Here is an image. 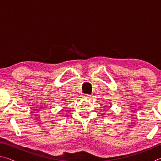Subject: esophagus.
I'll list each match as a JSON object with an SVG mask.
<instances>
[{
	"label": "esophagus",
	"instance_id": "esophagus-1",
	"mask_svg": "<svg viewBox=\"0 0 161 161\" xmlns=\"http://www.w3.org/2000/svg\"><path fill=\"white\" fill-rule=\"evenodd\" d=\"M83 97L84 98V99H90L91 98H92V96H91V95H89V94H84V95H83Z\"/></svg>",
	"mask_w": 161,
	"mask_h": 161
}]
</instances>
